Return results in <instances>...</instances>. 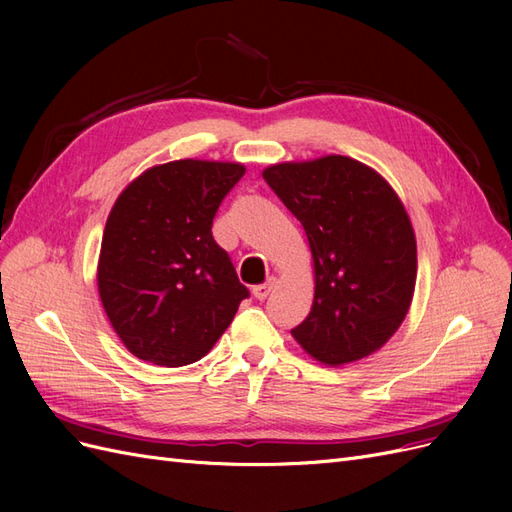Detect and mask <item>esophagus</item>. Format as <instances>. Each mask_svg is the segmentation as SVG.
I'll use <instances>...</instances> for the list:
<instances>
[{"mask_svg":"<svg viewBox=\"0 0 512 512\" xmlns=\"http://www.w3.org/2000/svg\"><path fill=\"white\" fill-rule=\"evenodd\" d=\"M273 286H275V280H269V282H265V284H258V286H254V290H252L254 299H258V301H265V299L269 297V294H271Z\"/></svg>","mask_w":512,"mask_h":512,"instance_id":"esophagus-1","label":"esophagus"}]
</instances>
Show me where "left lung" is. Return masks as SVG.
I'll return each instance as SVG.
<instances>
[{"label":"left lung","mask_w":512,"mask_h":512,"mask_svg":"<svg viewBox=\"0 0 512 512\" xmlns=\"http://www.w3.org/2000/svg\"><path fill=\"white\" fill-rule=\"evenodd\" d=\"M305 230L314 258V303L290 333L324 365L380 350L404 322L416 284V239L395 190L346 156L262 170Z\"/></svg>","instance_id":"1"}]
</instances>
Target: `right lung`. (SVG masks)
<instances>
[{"label": "right lung", "mask_w": 512, "mask_h": 512, "mask_svg": "<svg viewBox=\"0 0 512 512\" xmlns=\"http://www.w3.org/2000/svg\"><path fill=\"white\" fill-rule=\"evenodd\" d=\"M243 175L237 162L175 160L145 170L115 200L98 292L138 359L160 367L203 359L250 297L211 235L224 196Z\"/></svg>", "instance_id": "1"}]
</instances>
